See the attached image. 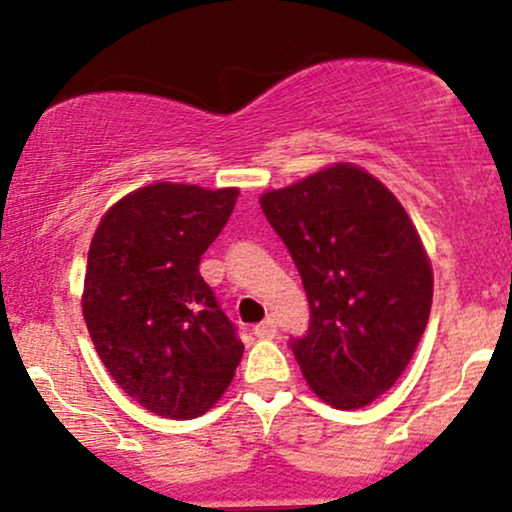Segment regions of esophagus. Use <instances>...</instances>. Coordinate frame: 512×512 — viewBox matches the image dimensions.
Masks as SVG:
<instances>
[{
	"label": "esophagus",
	"instance_id": "obj_1",
	"mask_svg": "<svg viewBox=\"0 0 512 512\" xmlns=\"http://www.w3.org/2000/svg\"><path fill=\"white\" fill-rule=\"evenodd\" d=\"M252 332H255V337L260 339H274L276 337V322L272 317H267V320L260 322V325L252 327Z\"/></svg>",
	"mask_w": 512,
	"mask_h": 512
}]
</instances>
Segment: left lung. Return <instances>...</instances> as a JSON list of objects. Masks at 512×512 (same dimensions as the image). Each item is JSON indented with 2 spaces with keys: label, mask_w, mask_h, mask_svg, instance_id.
Instances as JSON below:
<instances>
[{
  "label": "left lung",
  "mask_w": 512,
  "mask_h": 512,
  "mask_svg": "<svg viewBox=\"0 0 512 512\" xmlns=\"http://www.w3.org/2000/svg\"><path fill=\"white\" fill-rule=\"evenodd\" d=\"M260 207L308 293V334L291 339L303 378L334 409L366 407L397 383L431 315L433 269L419 231L354 163L264 192Z\"/></svg>",
  "instance_id": "left-lung-1"
}]
</instances>
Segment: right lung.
<instances>
[{
  "instance_id": "1",
  "label": "right lung",
  "mask_w": 512,
  "mask_h": 512,
  "mask_svg": "<svg viewBox=\"0 0 512 512\" xmlns=\"http://www.w3.org/2000/svg\"><path fill=\"white\" fill-rule=\"evenodd\" d=\"M238 187L154 182L103 214L88 248L81 310L91 342L134 402L195 419L219 402L243 342L199 274Z\"/></svg>"
}]
</instances>
